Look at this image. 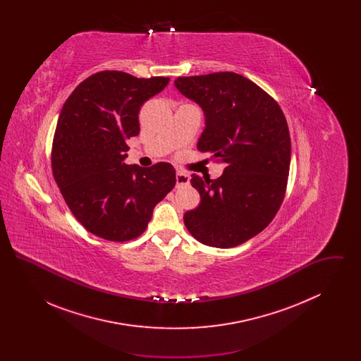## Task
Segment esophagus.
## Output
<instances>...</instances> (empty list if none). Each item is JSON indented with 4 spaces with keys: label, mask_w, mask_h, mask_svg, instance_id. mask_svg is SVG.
I'll return each instance as SVG.
<instances>
[{
    "label": "esophagus",
    "mask_w": 361,
    "mask_h": 361,
    "mask_svg": "<svg viewBox=\"0 0 361 361\" xmlns=\"http://www.w3.org/2000/svg\"><path fill=\"white\" fill-rule=\"evenodd\" d=\"M176 183H177V185H187L189 184V174L178 171L176 173Z\"/></svg>",
    "instance_id": "1"
}]
</instances>
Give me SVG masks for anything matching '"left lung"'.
<instances>
[{
  "label": "left lung",
  "mask_w": 361,
  "mask_h": 361,
  "mask_svg": "<svg viewBox=\"0 0 361 361\" xmlns=\"http://www.w3.org/2000/svg\"><path fill=\"white\" fill-rule=\"evenodd\" d=\"M174 85L206 114L197 149L224 164L216 180L192 174L200 203L185 212L184 224L203 245L238 246L271 224L284 200L291 162L287 119L271 94L237 73L178 77Z\"/></svg>",
  "instance_id": "left-lung-1"
}]
</instances>
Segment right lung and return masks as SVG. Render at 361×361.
<instances>
[{
	"label": "right lung",
	"mask_w": 361,
	"mask_h": 361,
	"mask_svg": "<svg viewBox=\"0 0 361 361\" xmlns=\"http://www.w3.org/2000/svg\"><path fill=\"white\" fill-rule=\"evenodd\" d=\"M168 84V77L104 70L84 80L62 106L52 139L54 180L75 219L103 240L137 238L176 185L168 162H123L127 140L140 130V106Z\"/></svg>",
	"instance_id": "1"
}]
</instances>
